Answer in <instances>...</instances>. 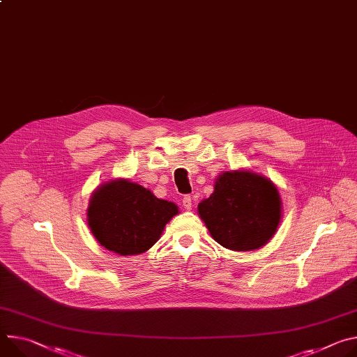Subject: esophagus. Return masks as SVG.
I'll return each mask as SVG.
<instances>
[{
  "instance_id": "esophagus-1",
  "label": "esophagus",
  "mask_w": 357,
  "mask_h": 357,
  "mask_svg": "<svg viewBox=\"0 0 357 357\" xmlns=\"http://www.w3.org/2000/svg\"><path fill=\"white\" fill-rule=\"evenodd\" d=\"M182 205H183V208H185L186 211H190V209H192V199H190L189 195H186V197L182 198Z\"/></svg>"
}]
</instances>
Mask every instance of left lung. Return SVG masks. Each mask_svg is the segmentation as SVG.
<instances>
[{"mask_svg":"<svg viewBox=\"0 0 357 357\" xmlns=\"http://www.w3.org/2000/svg\"><path fill=\"white\" fill-rule=\"evenodd\" d=\"M212 238L226 249L253 250L266 245L280 220L275 185L248 171L225 172L212 195L198 205Z\"/></svg>","mask_w":357,"mask_h":357,"instance_id":"1","label":"left lung"}]
</instances>
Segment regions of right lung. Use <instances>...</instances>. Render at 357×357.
<instances>
[{
    "instance_id": "1",
    "label": "right lung",
    "mask_w": 357,
    "mask_h": 357,
    "mask_svg": "<svg viewBox=\"0 0 357 357\" xmlns=\"http://www.w3.org/2000/svg\"><path fill=\"white\" fill-rule=\"evenodd\" d=\"M176 213L175 204L158 199L141 185L121 179L105 183L93 193L88 225L96 241L108 250L138 255L153 246Z\"/></svg>"
}]
</instances>
